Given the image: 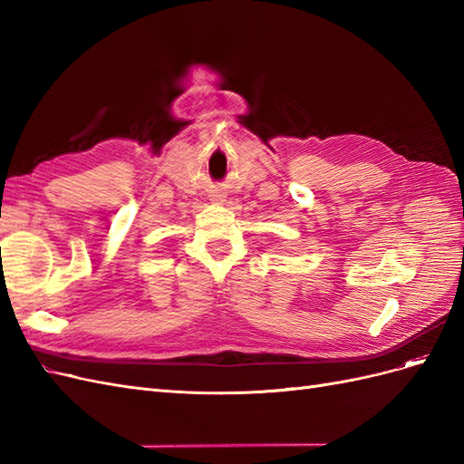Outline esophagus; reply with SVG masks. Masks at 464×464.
Wrapping results in <instances>:
<instances>
[{"label":"esophagus","mask_w":464,"mask_h":464,"mask_svg":"<svg viewBox=\"0 0 464 464\" xmlns=\"http://www.w3.org/2000/svg\"><path fill=\"white\" fill-rule=\"evenodd\" d=\"M213 199H215V201H222L220 195H213Z\"/></svg>","instance_id":"1"}]
</instances>
